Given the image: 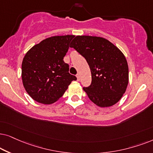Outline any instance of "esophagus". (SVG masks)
<instances>
[{"label": "esophagus", "mask_w": 153, "mask_h": 153, "mask_svg": "<svg viewBox=\"0 0 153 153\" xmlns=\"http://www.w3.org/2000/svg\"><path fill=\"white\" fill-rule=\"evenodd\" d=\"M76 77H77V80H78V81L80 80V74H77L76 75Z\"/></svg>", "instance_id": "esophagus-1"}]
</instances>
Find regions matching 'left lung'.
I'll list each match as a JSON object with an SVG mask.
<instances>
[{
  "label": "left lung",
  "mask_w": 153,
  "mask_h": 153,
  "mask_svg": "<svg viewBox=\"0 0 153 153\" xmlns=\"http://www.w3.org/2000/svg\"><path fill=\"white\" fill-rule=\"evenodd\" d=\"M71 48L85 57L91 73V83L83 87L89 99L99 107H109L120 100L129 82V68L123 53L103 38L78 36Z\"/></svg>",
  "instance_id": "left-lung-1"
}]
</instances>
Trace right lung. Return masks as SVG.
I'll list each match as a JSON object with an SVG mask.
<instances>
[{"label": "right lung", "mask_w": 153, "mask_h": 153, "mask_svg": "<svg viewBox=\"0 0 153 153\" xmlns=\"http://www.w3.org/2000/svg\"><path fill=\"white\" fill-rule=\"evenodd\" d=\"M73 35L52 36L42 40L28 51L22 64L24 88L38 103L51 104L62 97L75 75L69 73L64 57Z\"/></svg>", "instance_id": "obj_1"}]
</instances>
